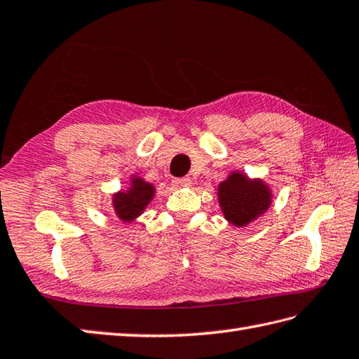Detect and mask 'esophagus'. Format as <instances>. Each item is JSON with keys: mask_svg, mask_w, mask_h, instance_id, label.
Wrapping results in <instances>:
<instances>
[{"mask_svg": "<svg viewBox=\"0 0 359 359\" xmlns=\"http://www.w3.org/2000/svg\"><path fill=\"white\" fill-rule=\"evenodd\" d=\"M172 184H173V187H177V189H181V187H189L190 184H192V180L190 178H175L173 181H172Z\"/></svg>", "mask_w": 359, "mask_h": 359, "instance_id": "obj_1", "label": "esophagus"}]
</instances>
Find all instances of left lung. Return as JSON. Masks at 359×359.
Segmentation results:
<instances>
[{"instance_id": "left-lung-1", "label": "left lung", "mask_w": 359, "mask_h": 359, "mask_svg": "<svg viewBox=\"0 0 359 359\" xmlns=\"http://www.w3.org/2000/svg\"><path fill=\"white\" fill-rule=\"evenodd\" d=\"M218 203L230 224L245 227L267 212L272 204V190L262 180H252L233 170L218 184Z\"/></svg>"}]
</instances>
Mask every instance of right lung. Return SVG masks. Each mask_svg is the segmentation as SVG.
Here are the masks:
<instances>
[{
  "instance_id": "add662e5",
  "label": "right lung",
  "mask_w": 359,
  "mask_h": 359,
  "mask_svg": "<svg viewBox=\"0 0 359 359\" xmlns=\"http://www.w3.org/2000/svg\"><path fill=\"white\" fill-rule=\"evenodd\" d=\"M155 196V186L144 181L138 175L130 178V186L119 190L112 196V205L116 218L123 222H132L146 210Z\"/></svg>"
}]
</instances>
